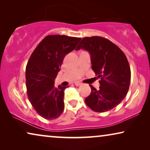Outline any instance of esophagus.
Wrapping results in <instances>:
<instances>
[{"label":"esophagus","instance_id":"1","mask_svg":"<svg viewBox=\"0 0 150 150\" xmlns=\"http://www.w3.org/2000/svg\"><path fill=\"white\" fill-rule=\"evenodd\" d=\"M75 85H76V86H81V85H82V83H81V82H79V81H77V82H75Z\"/></svg>","mask_w":150,"mask_h":150}]
</instances>
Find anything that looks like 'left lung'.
Wrapping results in <instances>:
<instances>
[{"mask_svg": "<svg viewBox=\"0 0 150 150\" xmlns=\"http://www.w3.org/2000/svg\"><path fill=\"white\" fill-rule=\"evenodd\" d=\"M84 49L91 55L92 69L100 78V89L91 85V94L85 102L91 110L103 112L117 106L126 97L131 72L123 51L108 39L98 36L84 38L76 50Z\"/></svg>", "mask_w": 150, "mask_h": 150, "instance_id": "obj_1", "label": "left lung"}]
</instances>
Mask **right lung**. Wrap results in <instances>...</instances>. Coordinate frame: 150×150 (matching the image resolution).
<instances>
[{
    "label": "right lung",
    "instance_id": "obj_1",
    "mask_svg": "<svg viewBox=\"0 0 150 150\" xmlns=\"http://www.w3.org/2000/svg\"><path fill=\"white\" fill-rule=\"evenodd\" d=\"M81 38L66 35H48L30 55L26 67V86L28 100L37 112L46 120L59 117L64 109V91L67 87H54L65 55L74 50Z\"/></svg>",
    "mask_w": 150,
    "mask_h": 150
}]
</instances>
